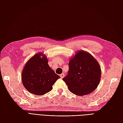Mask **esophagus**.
<instances>
[{
    "mask_svg": "<svg viewBox=\"0 0 123 123\" xmlns=\"http://www.w3.org/2000/svg\"><path fill=\"white\" fill-rule=\"evenodd\" d=\"M64 76H65L64 73H62L61 75H60V76H61V77L62 78H62H64Z\"/></svg>",
    "mask_w": 123,
    "mask_h": 123,
    "instance_id": "obj_1",
    "label": "esophagus"
}]
</instances>
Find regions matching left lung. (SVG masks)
Wrapping results in <instances>:
<instances>
[{"mask_svg":"<svg viewBox=\"0 0 123 123\" xmlns=\"http://www.w3.org/2000/svg\"><path fill=\"white\" fill-rule=\"evenodd\" d=\"M67 75L62 80L72 93L83 96L91 93L98 87L101 69L96 59L86 51H79L70 59Z\"/></svg>","mask_w":123,"mask_h":123,"instance_id":"obj_1","label":"left lung"}]
</instances>
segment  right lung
I'll use <instances>...</instances> for the list:
<instances>
[{"label":"right lung","mask_w":123,"mask_h":123,"mask_svg":"<svg viewBox=\"0 0 123 123\" xmlns=\"http://www.w3.org/2000/svg\"><path fill=\"white\" fill-rule=\"evenodd\" d=\"M46 55L38 53L30 58L23 70L21 80L24 86L32 94L43 95L53 89L61 77L48 65Z\"/></svg>","instance_id":"obj_1"}]
</instances>
